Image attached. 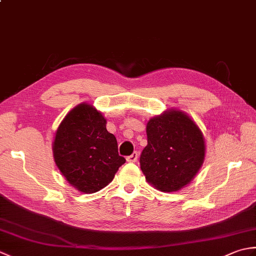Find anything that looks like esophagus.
Here are the masks:
<instances>
[{
  "mask_svg": "<svg viewBox=\"0 0 256 256\" xmlns=\"http://www.w3.org/2000/svg\"><path fill=\"white\" fill-rule=\"evenodd\" d=\"M138 152H134V153H133L132 155H130V156L126 157V160H128V162H135L138 160Z\"/></svg>",
  "mask_w": 256,
  "mask_h": 256,
  "instance_id": "1",
  "label": "esophagus"
}]
</instances>
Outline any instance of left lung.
<instances>
[{"label":"left lung","instance_id":"8db88e82","mask_svg":"<svg viewBox=\"0 0 256 256\" xmlns=\"http://www.w3.org/2000/svg\"><path fill=\"white\" fill-rule=\"evenodd\" d=\"M148 145L140 166L146 180L162 192H178L197 175L206 156L204 134L187 113L170 108L146 124Z\"/></svg>","mask_w":256,"mask_h":256}]
</instances>
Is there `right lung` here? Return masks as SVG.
I'll return each mask as SVG.
<instances>
[{
  "label": "right lung",
  "mask_w": 256,
  "mask_h": 256,
  "mask_svg": "<svg viewBox=\"0 0 256 256\" xmlns=\"http://www.w3.org/2000/svg\"><path fill=\"white\" fill-rule=\"evenodd\" d=\"M52 155L66 180L84 194L108 186L125 162L118 153L116 136L106 131V118L84 102L69 111L59 124Z\"/></svg>",
  "instance_id": "obj_1"
}]
</instances>
